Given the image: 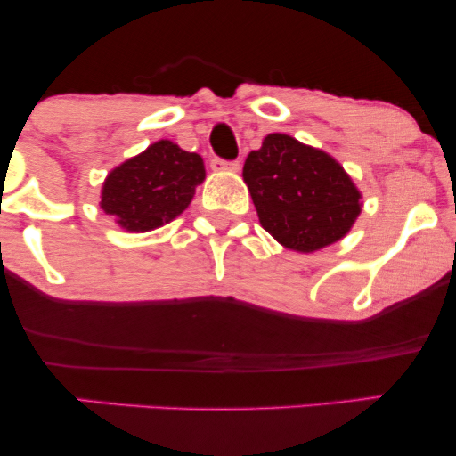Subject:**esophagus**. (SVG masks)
Segmentation results:
<instances>
[{
  "label": "esophagus",
  "mask_w": 456,
  "mask_h": 456,
  "mask_svg": "<svg viewBox=\"0 0 456 456\" xmlns=\"http://www.w3.org/2000/svg\"><path fill=\"white\" fill-rule=\"evenodd\" d=\"M210 167L214 171H240L238 160H223V159H212Z\"/></svg>",
  "instance_id": "1"
}]
</instances>
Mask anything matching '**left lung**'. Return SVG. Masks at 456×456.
<instances>
[{
  "label": "left lung",
  "mask_w": 456,
  "mask_h": 456,
  "mask_svg": "<svg viewBox=\"0 0 456 456\" xmlns=\"http://www.w3.org/2000/svg\"><path fill=\"white\" fill-rule=\"evenodd\" d=\"M261 227L296 253H315L352 232L362 192L328 151L272 133L244 162Z\"/></svg>",
  "instance_id": "8db88e82"
}]
</instances>
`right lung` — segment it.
I'll list each match as a JSON object with an SVG mask.
<instances>
[{
	"mask_svg": "<svg viewBox=\"0 0 456 456\" xmlns=\"http://www.w3.org/2000/svg\"><path fill=\"white\" fill-rule=\"evenodd\" d=\"M203 180L201 156L160 139L109 171L102 182L101 208L118 227L145 233L180 216Z\"/></svg>",
	"mask_w": 456,
	"mask_h": 456,
	"instance_id": "right-lung-1",
	"label": "right lung"
}]
</instances>
